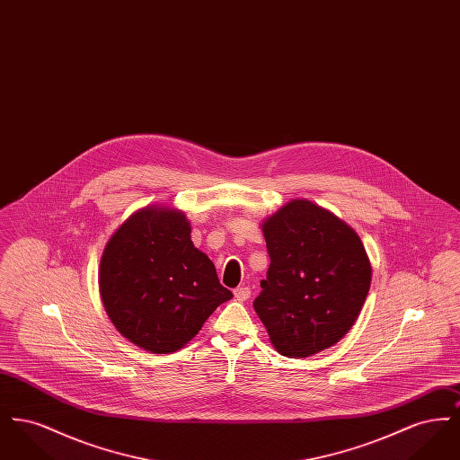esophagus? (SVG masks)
<instances>
[{"mask_svg": "<svg viewBox=\"0 0 460 460\" xmlns=\"http://www.w3.org/2000/svg\"><path fill=\"white\" fill-rule=\"evenodd\" d=\"M250 295H252V291H250L248 286H238V288L234 289V298H236L238 302H246V300L250 298Z\"/></svg>", "mask_w": 460, "mask_h": 460, "instance_id": "obj_1", "label": "esophagus"}]
</instances>
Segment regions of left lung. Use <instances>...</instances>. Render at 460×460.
<instances>
[{
	"label": "left lung",
	"instance_id": "1",
	"mask_svg": "<svg viewBox=\"0 0 460 460\" xmlns=\"http://www.w3.org/2000/svg\"><path fill=\"white\" fill-rule=\"evenodd\" d=\"M270 265L253 306L276 350L305 358L338 343L371 288L367 252L345 220L293 198L262 220Z\"/></svg>",
	"mask_w": 460,
	"mask_h": 460
}]
</instances>
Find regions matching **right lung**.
I'll use <instances>...</instances> for the list:
<instances>
[{"label": "right lung", "mask_w": 460, "mask_h": 460, "mask_svg": "<svg viewBox=\"0 0 460 460\" xmlns=\"http://www.w3.org/2000/svg\"><path fill=\"white\" fill-rule=\"evenodd\" d=\"M98 285L111 324L150 353L181 350L233 298L216 265L193 244L186 214L169 205H146L115 229Z\"/></svg>", "instance_id": "right-lung-1"}]
</instances>
